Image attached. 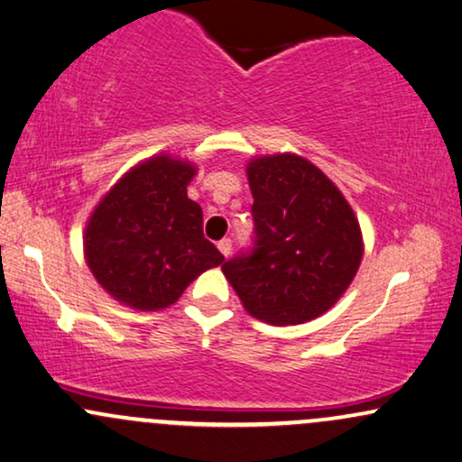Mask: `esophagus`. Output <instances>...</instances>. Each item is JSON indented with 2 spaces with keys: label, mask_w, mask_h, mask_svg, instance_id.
<instances>
[{
  "label": "esophagus",
  "mask_w": 462,
  "mask_h": 462,
  "mask_svg": "<svg viewBox=\"0 0 462 462\" xmlns=\"http://www.w3.org/2000/svg\"><path fill=\"white\" fill-rule=\"evenodd\" d=\"M231 246H233V244H231L229 237H225V240L218 242V251L225 254V257H229V254H231Z\"/></svg>",
  "instance_id": "obj_1"
}]
</instances>
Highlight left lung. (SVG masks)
Instances as JSON below:
<instances>
[{"mask_svg": "<svg viewBox=\"0 0 462 462\" xmlns=\"http://www.w3.org/2000/svg\"><path fill=\"white\" fill-rule=\"evenodd\" d=\"M253 246L222 263L251 316L305 324L328 311L352 283L363 257L359 222L348 200L298 155L248 164Z\"/></svg>", "mask_w": 462, "mask_h": 462, "instance_id": "obj_1", "label": "left lung"}]
</instances>
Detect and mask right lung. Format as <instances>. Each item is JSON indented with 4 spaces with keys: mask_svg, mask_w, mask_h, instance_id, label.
Segmentation results:
<instances>
[{
    "mask_svg": "<svg viewBox=\"0 0 462 462\" xmlns=\"http://www.w3.org/2000/svg\"><path fill=\"white\" fill-rule=\"evenodd\" d=\"M194 166L168 155L129 171L86 226L88 268L107 294L140 311L177 300L205 270L225 262L203 236V209L188 199Z\"/></svg>",
    "mask_w": 462,
    "mask_h": 462,
    "instance_id": "obj_1",
    "label": "right lung"
}]
</instances>
